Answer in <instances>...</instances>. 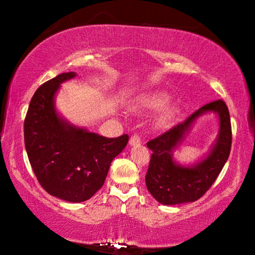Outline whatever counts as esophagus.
Listing matches in <instances>:
<instances>
[{"label": "esophagus", "mask_w": 255, "mask_h": 255, "mask_svg": "<svg viewBox=\"0 0 255 255\" xmlns=\"http://www.w3.org/2000/svg\"><path fill=\"white\" fill-rule=\"evenodd\" d=\"M139 144H140V137L137 134L132 135V137L130 138V141H128V145L130 146H138Z\"/></svg>", "instance_id": "esophagus-1"}]
</instances>
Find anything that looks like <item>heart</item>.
<instances>
[{
	"label": "heart",
	"instance_id": "heart-1",
	"mask_svg": "<svg viewBox=\"0 0 255 255\" xmlns=\"http://www.w3.org/2000/svg\"><path fill=\"white\" fill-rule=\"evenodd\" d=\"M172 97L166 92H153L139 96L134 102V108L137 110H159L158 116L155 118L154 125L159 128H168L175 121L180 113V107L177 104H167L170 102Z\"/></svg>",
	"mask_w": 255,
	"mask_h": 255
}]
</instances>
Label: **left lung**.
<instances>
[{"label": "left lung", "instance_id": "1", "mask_svg": "<svg viewBox=\"0 0 255 255\" xmlns=\"http://www.w3.org/2000/svg\"><path fill=\"white\" fill-rule=\"evenodd\" d=\"M215 113L219 118L220 130L214 144L198 162L182 165L173 158V152L182 143L198 118ZM232 132L229 109L224 101L208 103L169 131L149 140L152 151L146 187L153 197L163 205L190 203L203 196L212 186L228 161L231 151Z\"/></svg>", "mask_w": 255, "mask_h": 255}]
</instances>
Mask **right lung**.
<instances>
[{
    "label": "right lung",
    "mask_w": 255,
    "mask_h": 255,
    "mask_svg": "<svg viewBox=\"0 0 255 255\" xmlns=\"http://www.w3.org/2000/svg\"><path fill=\"white\" fill-rule=\"evenodd\" d=\"M75 76V72L62 73L36 90L24 121V141L40 186L52 196L80 203L101 189L128 135L103 137L76 127L59 113L57 93L61 83Z\"/></svg>",
    "instance_id": "obj_1"
}]
</instances>
